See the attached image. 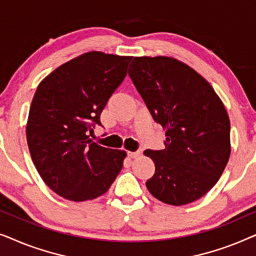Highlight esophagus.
I'll list each match as a JSON object with an SVG mask.
<instances>
[{
	"instance_id": "obj_1",
	"label": "esophagus",
	"mask_w": 256,
	"mask_h": 256,
	"mask_svg": "<svg viewBox=\"0 0 256 256\" xmlns=\"http://www.w3.org/2000/svg\"><path fill=\"white\" fill-rule=\"evenodd\" d=\"M128 156L130 158H136V157L141 156V152H128Z\"/></svg>"
}]
</instances>
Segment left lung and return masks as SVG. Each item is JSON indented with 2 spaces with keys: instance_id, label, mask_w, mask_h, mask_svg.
Listing matches in <instances>:
<instances>
[{
  "instance_id": "8db88e82",
  "label": "left lung",
  "mask_w": 256,
  "mask_h": 256,
  "mask_svg": "<svg viewBox=\"0 0 256 256\" xmlns=\"http://www.w3.org/2000/svg\"><path fill=\"white\" fill-rule=\"evenodd\" d=\"M128 74L166 132L163 150L146 149L155 174L150 194L169 205L188 204L211 190L230 154L225 106L202 76L171 57H135Z\"/></svg>"
}]
</instances>
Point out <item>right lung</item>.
Listing matches in <instances>:
<instances>
[{
	"label": "right lung",
	"mask_w": 256,
	"mask_h": 256,
	"mask_svg": "<svg viewBox=\"0 0 256 256\" xmlns=\"http://www.w3.org/2000/svg\"><path fill=\"white\" fill-rule=\"evenodd\" d=\"M132 57L92 51L50 73L37 87L29 112L26 141L44 183L72 202L106 192L127 154L90 138L101 112L127 76Z\"/></svg>",
	"instance_id": "1"
}]
</instances>
